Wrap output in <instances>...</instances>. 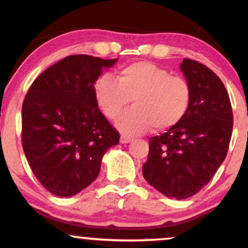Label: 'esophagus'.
Returning <instances> with one entry per match:
<instances>
[{"mask_svg":"<svg viewBox=\"0 0 248 248\" xmlns=\"http://www.w3.org/2000/svg\"><path fill=\"white\" fill-rule=\"evenodd\" d=\"M132 141H133V138H130V136L121 135V138H120L121 143H129V142H132Z\"/></svg>","mask_w":248,"mask_h":248,"instance_id":"obj_1","label":"esophagus"}]
</instances>
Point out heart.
I'll return each mask as SVG.
<instances>
[{
    "mask_svg": "<svg viewBox=\"0 0 248 248\" xmlns=\"http://www.w3.org/2000/svg\"><path fill=\"white\" fill-rule=\"evenodd\" d=\"M95 99L108 119H115L133 100L134 107L116 121L122 133L138 135L155 128L164 132L183 121L192 101L189 81L149 62L119 71L116 80L102 76L95 82Z\"/></svg>",
    "mask_w": 248,
    "mask_h": 248,
    "instance_id": "obj_1",
    "label": "heart"
}]
</instances>
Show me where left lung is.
I'll list each match as a JSON object with an SVG mask.
<instances>
[{
	"label": "left lung",
	"instance_id": "8db88e82",
	"mask_svg": "<svg viewBox=\"0 0 248 248\" xmlns=\"http://www.w3.org/2000/svg\"><path fill=\"white\" fill-rule=\"evenodd\" d=\"M181 70L191 86V106L181 124L149 139L142 167L150 186L176 199L191 197L211 181L226 157L233 128L231 101L219 77L189 58Z\"/></svg>",
	"mask_w": 248,
	"mask_h": 248
}]
</instances>
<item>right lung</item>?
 I'll return each mask as SVG.
<instances>
[{
  "label": "right lung",
  "mask_w": 248,
  "mask_h": 248,
  "mask_svg": "<svg viewBox=\"0 0 248 248\" xmlns=\"http://www.w3.org/2000/svg\"><path fill=\"white\" fill-rule=\"evenodd\" d=\"M118 59L65 57L41 73L22 106V146L33 175L47 191L75 196L100 172L119 143L118 130L98 108L94 82Z\"/></svg>",
  "instance_id": "1"
}]
</instances>
